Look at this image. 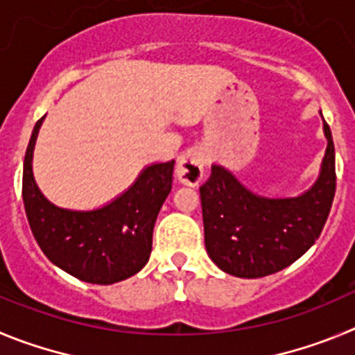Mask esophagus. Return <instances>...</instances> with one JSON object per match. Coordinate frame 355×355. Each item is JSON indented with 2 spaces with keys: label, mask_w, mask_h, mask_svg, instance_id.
Listing matches in <instances>:
<instances>
[{
  "label": "esophagus",
  "mask_w": 355,
  "mask_h": 355,
  "mask_svg": "<svg viewBox=\"0 0 355 355\" xmlns=\"http://www.w3.org/2000/svg\"><path fill=\"white\" fill-rule=\"evenodd\" d=\"M207 166V155L203 150H187L182 154L180 161L177 164V177L185 185H198L203 178V170Z\"/></svg>",
  "instance_id": "1"
}]
</instances>
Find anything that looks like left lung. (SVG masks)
<instances>
[{
	"mask_svg": "<svg viewBox=\"0 0 355 355\" xmlns=\"http://www.w3.org/2000/svg\"><path fill=\"white\" fill-rule=\"evenodd\" d=\"M327 150L318 180L297 198H263L221 166L200 187L205 248L214 263L237 277H263L299 260L324 230L336 191L334 143L324 122Z\"/></svg>",
	"mask_w": 355,
	"mask_h": 355,
	"instance_id": "obj_1",
	"label": "left lung"
}]
</instances>
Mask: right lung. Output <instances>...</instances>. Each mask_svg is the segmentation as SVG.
Instances as JSON below:
<instances>
[{
    "label": "right lung",
    "mask_w": 355,
    "mask_h": 355,
    "mask_svg": "<svg viewBox=\"0 0 355 355\" xmlns=\"http://www.w3.org/2000/svg\"><path fill=\"white\" fill-rule=\"evenodd\" d=\"M42 120L31 134L22 171V200L35 241L54 265L86 283L111 285L134 276L152 253L154 225L171 191L175 161L148 166L129 191L102 209H60L42 196L31 171Z\"/></svg>",
    "instance_id": "add662e5"
}]
</instances>
